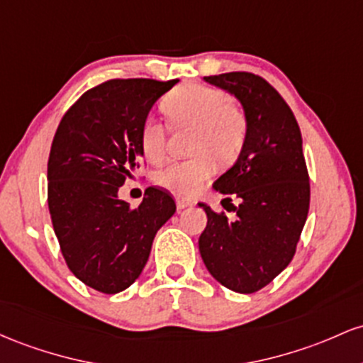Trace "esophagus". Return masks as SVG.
I'll use <instances>...</instances> for the list:
<instances>
[{
  "mask_svg": "<svg viewBox=\"0 0 363 363\" xmlns=\"http://www.w3.org/2000/svg\"><path fill=\"white\" fill-rule=\"evenodd\" d=\"M194 202L189 201V199H183V197H177V207L178 209H185V207H192Z\"/></svg>",
  "mask_w": 363,
  "mask_h": 363,
  "instance_id": "obj_1",
  "label": "esophagus"
}]
</instances>
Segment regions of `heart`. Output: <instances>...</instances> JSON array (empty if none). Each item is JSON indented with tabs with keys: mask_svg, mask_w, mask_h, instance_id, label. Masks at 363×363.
<instances>
[{
	"mask_svg": "<svg viewBox=\"0 0 363 363\" xmlns=\"http://www.w3.org/2000/svg\"><path fill=\"white\" fill-rule=\"evenodd\" d=\"M174 128L192 130L186 161H171L157 171L154 180L174 194L192 197L214 177L219 162H233L247 140V116L231 103L230 94L202 84H185L171 91L161 104ZM140 149L149 161H160L164 154L166 128L154 118H145L138 132Z\"/></svg>",
	"mask_w": 363,
	"mask_h": 363,
	"instance_id": "1",
	"label": "heart"
}]
</instances>
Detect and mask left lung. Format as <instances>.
<instances>
[{
	"label": "left lung",
	"instance_id": "8db88e82",
	"mask_svg": "<svg viewBox=\"0 0 363 363\" xmlns=\"http://www.w3.org/2000/svg\"><path fill=\"white\" fill-rule=\"evenodd\" d=\"M203 80L242 103L247 140L233 168L214 182L216 190L240 201L238 207L231 203L235 221L201 203L207 225L199 250L223 286L255 293L291 262L307 221L311 182L302 133L290 106L262 77L230 72Z\"/></svg>",
	"mask_w": 363,
	"mask_h": 363
}]
</instances>
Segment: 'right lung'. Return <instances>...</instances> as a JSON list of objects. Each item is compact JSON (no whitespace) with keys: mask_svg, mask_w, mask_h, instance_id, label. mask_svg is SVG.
<instances>
[{"mask_svg":"<svg viewBox=\"0 0 363 363\" xmlns=\"http://www.w3.org/2000/svg\"><path fill=\"white\" fill-rule=\"evenodd\" d=\"M178 80L111 79L84 92L61 118L48 161V206L68 269L101 293L140 276L157 230L177 211L149 186L138 207L118 199L140 166L138 140L150 108Z\"/></svg>","mask_w":363,"mask_h":363,"instance_id":"obj_1","label":"right lung"}]
</instances>
